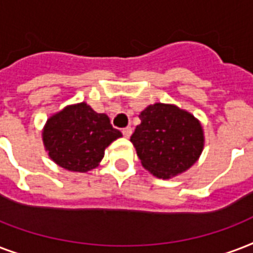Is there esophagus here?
I'll return each instance as SVG.
<instances>
[{
    "instance_id": "1",
    "label": "esophagus",
    "mask_w": 253,
    "mask_h": 253,
    "mask_svg": "<svg viewBox=\"0 0 253 253\" xmlns=\"http://www.w3.org/2000/svg\"><path fill=\"white\" fill-rule=\"evenodd\" d=\"M123 134H124V137L129 138L130 134H132V128H130V126H126V128L123 129Z\"/></svg>"
}]
</instances>
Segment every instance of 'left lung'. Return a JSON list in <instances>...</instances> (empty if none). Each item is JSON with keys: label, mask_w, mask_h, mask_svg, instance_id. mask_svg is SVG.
Returning a JSON list of instances; mask_svg holds the SVG:
<instances>
[{"label": "left lung", "mask_w": 253, "mask_h": 253, "mask_svg": "<svg viewBox=\"0 0 253 253\" xmlns=\"http://www.w3.org/2000/svg\"><path fill=\"white\" fill-rule=\"evenodd\" d=\"M130 137L145 169L162 179L183 173L198 161L205 146L203 129L195 117L173 104L156 103L138 115Z\"/></svg>", "instance_id": "left-lung-1"}]
</instances>
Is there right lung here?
I'll use <instances>...</instances> for the list:
<instances>
[{
	"label": "right lung",
	"mask_w": 253,
	"mask_h": 253,
	"mask_svg": "<svg viewBox=\"0 0 253 253\" xmlns=\"http://www.w3.org/2000/svg\"><path fill=\"white\" fill-rule=\"evenodd\" d=\"M121 136L105 113L95 112L87 103L67 105L52 115L42 132L43 145L52 161L79 173L99 166L105 148Z\"/></svg>",
	"instance_id": "obj_1"
}]
</instances>
